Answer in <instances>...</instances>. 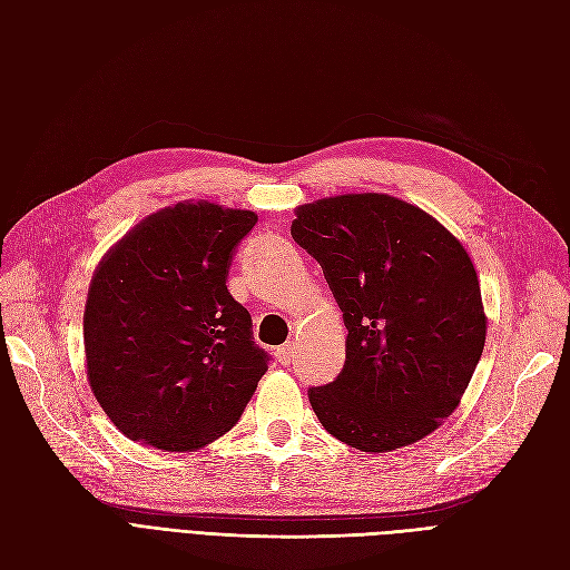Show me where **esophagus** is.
I'll return each mask as SVG.
<instances>
[{"label": "esophagus", "instance_id": "obj_1", "mask_svg": "<svg viewBox=\"0 0 570 570\" xmlns=\"http://www.w3.org/2000/svg\"><path fill=\"white\" fill-rule=\"evenodd\" d=\"M275 358H278L283 366H287L289 361L295 358V342H287V344H283V347L275 350Z\"/></svg>", "mask_w": 570, "mask_h": 570}]
</instances>
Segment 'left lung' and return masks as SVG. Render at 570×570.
Masks as SVG:
<instances>
[{
	"instance_id": "8db88e82",
	"label": "left lung",
	"mask_w": 570,
	"mask_h": 570,
	"mask_svg": "<svg viewBox=\"0 0 570 570\" xmlns=\"http://www.w3.org/2000/svg\"><path fill=\"white\" fill-rule=\"evenodd\" d=\"M292 239L321 264L347 327L340 375L308 387L323 428L371 454L433 433L485 347L463 245L419 206L377 193L299 206Z\"/></svg>"
}]
</instances>
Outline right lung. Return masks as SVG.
I'll list each match as a JSON object with an SVG mask.
<instances>
[{
    "instance_id": "right-lung-1",
    "label": "right lung",
    "mask_w": 570,
    "mask_h": 570,
    "mask_svg": "<svg viewBox=\"0 0 570 570\" xmlns=\"http://www.w3.org/2000/svg\"><path fill=\"white\" fill-rule=\"evenodd\" d=\"M256 214L180 202L101 258L82 316L90 387L111 423L166 452L226 435L268 368L252 316L228 292Z\"/></svg>"
}]
</instances>
